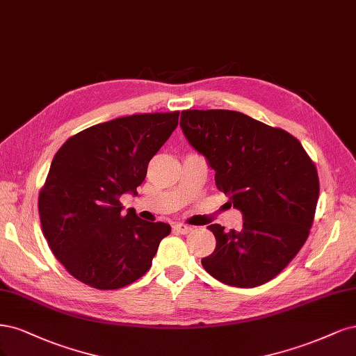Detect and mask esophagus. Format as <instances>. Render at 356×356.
<instances>
[{"mask_svg":"<svg viewBox=\"0 0 356 356\" xmlns=\"http://www.w3.org/2000/svg\"><path fill=\"white\" fill-rule=\"evenodd\" d=\"M173 227H175V231H176V232L183 234V235H186V234H189V232L192 231V227H191V226H188V225H183V223H176Z\"/></svg>","mask_w":356,"mask_h":356,"instance_id":"esophagus-1","label":"esophagus"}]
</instances>
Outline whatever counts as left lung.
Wrapping results in <instances>:
<instances>
[{"instance_id":"left-lung-1","label":"left lung","mask_w":356,"mask_h":356,"mask_svg":"<svg viewBox=\"0 0 356 356\" xmlns=\"http://www.w3.org/2000/svg\"><path fill=\"white\" fill-rule=\"evenodd\" d=\"M183 134L216 171V185L243 213V227L210 225L204 269L223 284L253 289L273 280L309 236L319 197L316 167L281 129L225 109L183 111Z\"/></svg>"}]
</instances>
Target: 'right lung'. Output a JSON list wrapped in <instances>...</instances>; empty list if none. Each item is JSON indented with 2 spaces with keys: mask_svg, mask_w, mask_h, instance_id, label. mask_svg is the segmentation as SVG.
<instances>
[{
  "mask_svg": "<svg viewBox=\"0 0 356 356\" xmlns=\"http://www.w3.org/2000/svg\"><path fill=\"white\" fill-rule=\"evenodd\" d=\"M179 124V112L137 113L88 127L54 155L40 192L42 234L56 259L93 289L115 290L149 270L171 232L146 222L120 197L137 195L147 164Z\"/></svg>",
  "mask_w": 356,
  "mask_h": 356,
  "instance_id": "right-lung-1",
  "label": "right lung"
}]
</instances>
